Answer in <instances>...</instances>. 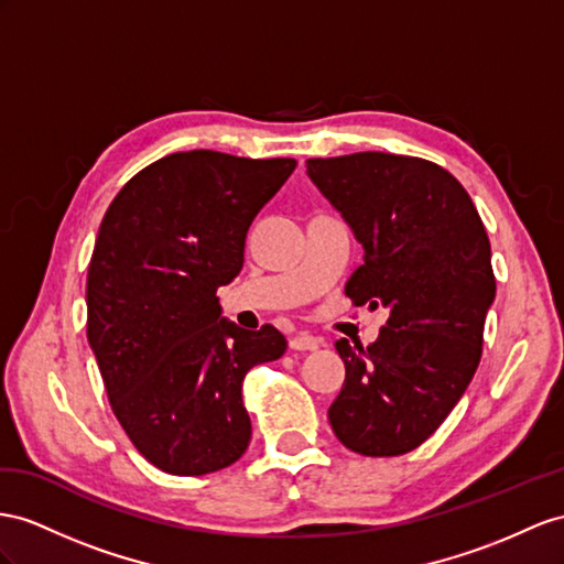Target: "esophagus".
I'll use <instances>...</instances> for the list:
<instances>
[{
    "instance_id": "1",
    "label": "esophagus",
    "mask_w": 564,
    "mask_h": 564,
    "mask_svg": "<svg viewBox=\"0 0 564 564\" xmlns=\"http://www.w3.org/2000/svg\"><path fill=\"white\" fill-rule=\"evenodd\" d=\"M319 348V338H314L310 334H297L291 338V350H316Z\"/></svg>"
}]
</instances>
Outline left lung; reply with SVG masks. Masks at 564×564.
<instances>
[{"instance_id": "8db88e82", "label": "left lung", "mask_w": 564, "mask_h": 564, "mask_svg": "<svg viewBox=\"0 0 564 564\" xmlns=\"http://www.w3.org/2000/svg\"><path fill=\"white\" fill-rule=\"evenodd\" d=\"M307 176L365 250L345 295L388 310L377 343H336L345 383L330 429L359 455H405L443 424L479 367L496 300L486 228L459 181L426 159H307Z\"/></svg>"}]
</instances>
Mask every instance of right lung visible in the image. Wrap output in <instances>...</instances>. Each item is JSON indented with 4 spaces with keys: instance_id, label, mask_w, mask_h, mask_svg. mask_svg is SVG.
<instances>
[{
    "instance_id": "obj_1",
    "label": "right lung",
    "mask_w": 564,
    "mask_h": 564,
    "mask_svg": "<svg viewBox=\"0 0 564 564\" xmlns=\"http://www.w3.org/2000/svg\"><path fill=\"white\" fill-rule=\"evenodd\" d=\"M295 159L169 154L109 205L88 269V343L111 410L154 467L202 476L248 451L242 379L285 352L273 326L245 330L216 291L242 269L254 216Z\"/></svg>"
}]
</instances>
